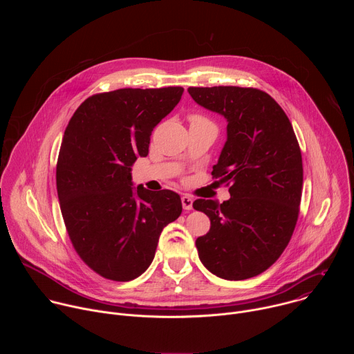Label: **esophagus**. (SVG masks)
<instances>
[{
	"label": "esophagus",
	"mask_w": 354,
	"mask_h": 354,
	"mask_svg": "<svg viewBox=\"0 0 354 354\" xmlns=\"http://www.w3.org/2000/svg\"><path fill=\"white\" fill-rule=\"evenodd\" d=\"M182 206L185 210H192L193 209V198L187 194L182 196Z\"/></svg>",
	"instance_id": "obj_1"
}]
</instances>
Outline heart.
<instances>
[{
	"instance_id": "heart-1",
	"label": "heart",
	"mask_w": 354,
	"mask_h": 354,
	"mask_svg": "<svg viewBox=\"0 0 354 354\" xmlns=\"http://www.w3.org/2000/svg\"><path fill=\"white\" fill-rule=\"evenodd\" d=\"M190 122H192V123H210L206 118L200 116V115H192V116H190Z\"/></svg>"
}]
</instances>
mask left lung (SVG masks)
Returning <instances> with one entry per match:
<instances>
[{
    "mask_svg": "<svg viewBox=\"0 0 354 354\" xmlns=\"http://www.w3.org/2000/svg\"><path fill=\"white\" fill-rule=\"evenodd\" d=\"M194 102L227 119V141L212 175L231 185L223 203L197 198L210 231L196 239L213 274L243 280L269 269L288 245L299 213L302 158L292 126L276 100L257 88L187 89Z\"/></svg>",
    "mask_w": 354,
    "mask_h": 354,
    "instance_id": "obj_1",
    "label": "left lung"
}]
</instances>
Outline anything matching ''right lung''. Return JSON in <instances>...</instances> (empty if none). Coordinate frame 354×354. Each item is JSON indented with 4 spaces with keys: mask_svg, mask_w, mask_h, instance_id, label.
Returning a JSON list of instances; mask_svg holds the SVG:
<instances>
[{
    "mask_svg": "<svg viewBox=\"0 0 354 354\" xmlns=\"http://www.w3.org/2000/svg\"><path fill=\"white\" fill-rule=\"evenodd\" d=\"M182 93V86L96 93L64 131L56 168L62 214L80 258L105 279L142 274L164 227L182 213L178 193L131 182V165L147 157L151 133Z\"/></svg>",
    "mask_w": 354,
    "mask_h": 354,
    "instance_id": "add662e5",
    "label": "right lung"
}]
</instances>
